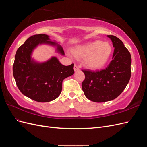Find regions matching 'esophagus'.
Wrapping results in <instances>:
<instances>
[{
  "label": "esophagus",
  "mask_w": 147,
  "mask_h": 147,
  "mask_svg": "<svg viewBox=\"0 0 147 147\" xmlns=\"http://www.w3.org/2000/svg\"><path fill=\"white\" fill-rule=\"evenodd\" d=\"M74 69L75 70V72H77V71L79 70V67L77 65H74Z\"/></svg>",
  "instance_id": "34e87169"
}]
</instances>
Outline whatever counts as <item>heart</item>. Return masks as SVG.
Returning <instances> with one entry per match:
<instances>
[{
    "instance_id": "obj_1",
    "label": "heart",
    "mask_w": 147,
    "mask_h": 147,
    "mask_svg": "<svg viewBox=\"0 0 147 147\" xmlns=\"http://www.w3.org/2000/svg\"><path fill=\"white\" fill-rule=\"evenodd\" d=\"M112 53V47L108 42L97 40L75 47L72 54L78 59H83L86 67L99 69L107 63Z\"/></svg>"
}]
</instances>
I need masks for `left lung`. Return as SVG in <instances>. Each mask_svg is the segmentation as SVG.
<instances>
[{"label":"left lung","mask_w":147,"mask_h":147,"mask_svg":"<svg viewBox=\"0 0 147 147\" xmlns=\"http://www.w3.org/2000/svg\"><path fill=\"white\" fill-rule=\"evenodd\" d=\"M115 48L112 61L105 69L92 72L83 70L85 78L82 82L84 96L91 101L104 102L121 94L131 75V56L123 42L114 35H107Z\"/></svg>","instance_id":"obj_1"}]
</instances>
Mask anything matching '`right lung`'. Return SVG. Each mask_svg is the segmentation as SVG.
<instances>
[{
  "instance_id": "1",
  "label": "right lung",
  "mask_w": 147,
  "mask_h": 147,
  "mask_svg": "<svg viewBox=\"0 0 147 147\" xmlns=\"http://www.w3.org/2000/svg\"><path fill=\"white\" fill-rule=\"evenodd\" d=\"M43 43L56 46L57 52L64 55L62 47L51 41L48 35H32L17 50L13 74L18 88L24 96L35 101L47 102L60 95L63 80L74 74V64L63 65L56 57L43 63L35 62L31 59L32 51Z\"/></svg>"
}]
</instances>
